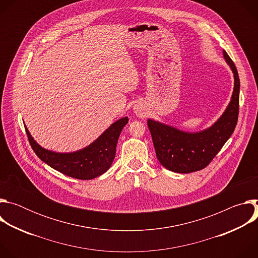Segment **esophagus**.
Segmentation results:
<instances>
[{
  "label": "esophagus",
  "instance_id": "obj_1",
  "mask_svg": "<svg viewBox=\"0 0 258 258\" xmlns=\"http://www.w3.org/2000/svg\"><path fill=\"white\" fill-rule=\"evenodd\" d=\"M134 113L140 117V118H144L146 117L147 115V110H146V107L144 106V104L142 103H137L135 106H134Z\"/></svg>",
  "mask_w": 258,
  "mask_h": 258
}]
</instances>
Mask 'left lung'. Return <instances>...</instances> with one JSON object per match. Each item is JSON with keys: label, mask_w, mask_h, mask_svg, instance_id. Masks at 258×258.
Wrapping results in <instances>:
<instances>
[{"label": "left lung", "mask_w": 258, "mask_h": 258, "mask_svg": "<svg viewBox=\"0 0 258 258\" xmlns=\"http://www.w3.org/2000/svg\"><path fill=\"white\" fill-rule=\"evenodd\" d=\"M224 57L234 73V91L226 111L214 124L199 133H186L152 119L147 121L156 156L168 170L189 173L205 168L235 131L239 115L240 80L237 68L226 51Z\"/></svg>", "instance_id": "left-lung-1"}]
</instances>
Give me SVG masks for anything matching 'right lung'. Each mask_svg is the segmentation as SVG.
Returning a JSON list of instances; mask_svg holds the SVG:
<instances>
[{
    "label": "right lung",
    "instance_id": "add662e5",
    "mask_svg": "<svg viewBox=\"0 0 258 258\" xmlns=\"http://www.w3.org/2000/svg\"><path fill=\"white\" fill-rule=\"evenodd\" d=\"M127 122V117L118 119L91 145L71 153H56L42 148L33 140L27 127H24L32 150L41 160L70 177L92 179L103 174L111 166L115 157L120 132Z\"/></svg>",
    "mask_w": 258,
    "mask_h": 258
}]
</instances>
